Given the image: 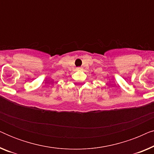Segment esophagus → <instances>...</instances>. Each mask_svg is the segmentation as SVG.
I'll list each match as a JSON object with an SVG mask.
<instances>
[{
	"label": "esophagus",
	"mask_w": 154,
	"mask_h": 154,
	"mask_svg": "<svg viewBox=\"0 0 154 154\" xmlns=\"http://www.w3.org/2000/svg\"><path fill=\"white\" fill-rule=\"evenodd\" d=\"M77 69H78V70H81L82 68H81V67H78Z\"/></svg>",
	"instance_id": "obj_1"
}]
</instances>
